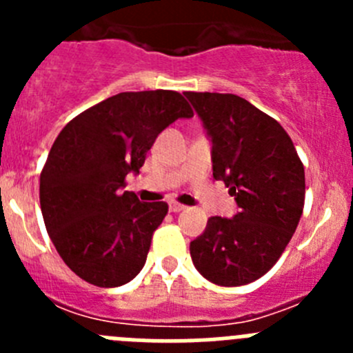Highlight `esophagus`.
I'll return each mask as SVG.
<instances>
[{"label": "esophagus", "instance_id": "esophagus-1", "mask_svg": "<svg viewBox=\"0 0 353 353\" xmlns=\"http://www.w3.org/2000/svg\"><path fill=\"white\" fill-rule=\"evenodd\" d=\"M184 208H186V206L181 205V203H177V201H170V203H169V210H170V212H172V213L183 212Z\"/></svg>", "mask_w": 353, "mask_h": 353}]
</instances>
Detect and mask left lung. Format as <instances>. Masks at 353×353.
I'll return each instance as SVG.
<instances>
[{
    "label": "left lung",
    "instance_id": "1",
    "mask_svg": "<svg viewBox=\"0 0 353 353\" xmlns=\"http://www.w3.org/2000/svg\"><path fill=\"white\" fill-rule=\"evenodd\" d=\"M212 137L213 177L236 196L234 219L212 216L190 245L206 280L239 287L261 279L279 261L301 220L304 165L287 131L234 94L186 92Z\"/></svg>",
    "mask_w": 353,
    "mask_h": 353
}]
</instances>
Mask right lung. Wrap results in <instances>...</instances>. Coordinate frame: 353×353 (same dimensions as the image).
<instances>
[{
	"label": "right lung",
	"mask_w": 353,
	"mask_h": 353,
	"mask_svg": "<svg viewBox=\"0 0 353 353\" xmlns=\"http://www.w3.org/2000/svg\"><path fill=\"white\" fill-rule=\"evenodd\" d=\"M174 90L121 92L70 121L41 172L46 229L68 268L97 287L133 280L147 261L152 236L169 212L123 191L160 131L193 117Z\"/></svg>",
	"instance_id": "obj_1"
}]
</instances>
